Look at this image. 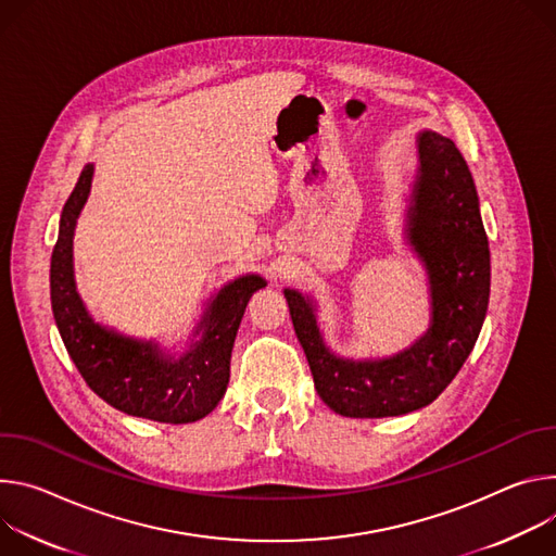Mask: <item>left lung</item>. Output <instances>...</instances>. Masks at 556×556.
Listing matches in <instances>:
<instances>
[{
    "instance_id": "8db88e82",
    "label": "left lung",
    "mask_w": 556,
    "mask_h": 556,
    "mask_svg": "<svg viewBox=\"0 0 556 556\" xmlns=\"http://www.w3.org/2000/svg\"><path fill=\"white\" fill-rule=\"evenodd\" d=\"M419 163L408 233L433 289V325L419 342L391 359H338L323 344L312 302L285 291L316 391L344 417H393L433 402L459 374L485 318L490 252L470 169L438 132L419 135Z\"/></svg>"
}]
</instances>
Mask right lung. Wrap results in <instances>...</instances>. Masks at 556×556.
I'll list each match as a JSON object with an SVG mask.
<instances>
[{
  "label": "right lung",
  "mask_w": 556,
  "mask_h": 556,
  "mask_svg": "<svg viewBox=\"0 0 556 556\" xmlns=\"http://www.w3.org/2000/svg\"><path fill=\"white\" fill-rule=\"evenodd\" d=\"M90 180L92 165H86L61 212L50 261V302L61 340L86 384L116 410L165 424L197 421L225 395L238 325L265 280L244 276L227 285L201 323L203 340L178 359L163 357L152 344L101 329L86 314L73 278V233Z\"/></svg>",
  "instance_id": "1"
}]
</instances>
